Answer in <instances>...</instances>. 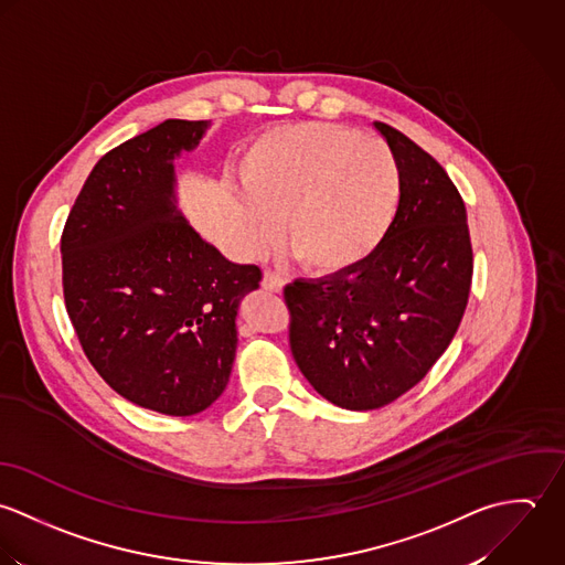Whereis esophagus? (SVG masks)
<instances>
[{"instance_id":"34e87169","label":"esophagus","mask_w":565,"mask_h":565,"mask_svg":"<svg viewBox=\"0 0 565 565\" xmlns=\"http://www.w3.org/2000/svg\"><path fill=\"white\" fill-rule=\"evenodd\" d=\"M286 286L284 277H279L277 273L273 270H264V277H262V288L268 290V292H281Z\"/></svg>"}]
</instances>
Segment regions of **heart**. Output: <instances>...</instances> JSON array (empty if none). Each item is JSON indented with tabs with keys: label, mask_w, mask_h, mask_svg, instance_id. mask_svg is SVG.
<instances>
[{
	"label": "heart",
	"mask_w": 565,
	"mask_h": 565,
	"mask_svg": "<svg viewBox=\"0 0 565 565\" xmlns=\"http://www.w3.org/2000/svg\"><path fill=\"white\" fill-rule=\"evenodd\" d=\"M246 239L264 248L284 218V239L317 275H342L386 242L402 205V170L377 137L301 121L268 130L242 159Z\"/></svg>",
	"instance_id": "obj_1"
}]
</instances>
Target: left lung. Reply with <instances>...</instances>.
<instances>
[{
    "mask_svg": "<svg viewBox=\"0 0 565 565\" xmlns=\"http://www.w3.org/2000/svg\"><path fill=\"white\" fill-rule=\"evenodd\" d=\"M402 170V205L362 266L284 288L290 349L319 395L375 411L411 391L448 349L467 308L473 255L448 172L397 128L375 121Z\"/></svg>",
    "mask_w": 565,
    "mask_h": 565,
    "instance_id": "1",
    "label": "left lung"
}]
</instances>
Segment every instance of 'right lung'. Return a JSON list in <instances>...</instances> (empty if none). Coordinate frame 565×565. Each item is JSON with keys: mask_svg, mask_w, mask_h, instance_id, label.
Returning a JSON list of instances; mask_svg holds the SVG:
<instances>
[{"mask_svg": "<svg viewBox=\"0 0 565 565\" xmlns=\"http://www.w3.org/2000/svg\"><path fill=\"white\" fill-rule=\"evenodd\" d=\"M207 126L166 119L107 152L61 237L65 308L85 355L124 399L172 417L223 395L239 301L262 281L177 210L174 159Z\"/></svg>", "mask_w": 565, "mask_h": 565, "instance_id": "obj_1", "label": "right lung"}]
</instances>
